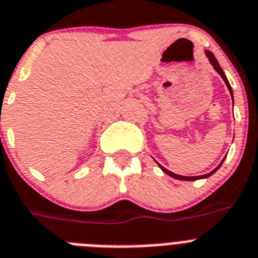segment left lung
<instances>
[{"label":"left lung","instance_id":"left-lung-1","mask_svg":"<svg viewBox=\"0 0 258 258\" xmlns=\"http://www.w3.org/2000/svg\"><path fill=\"white\" fill-rule=\"evenodd\" d=\"M205 53H207V55H208V58H209V61H210V63L213 64V67H214V70L217 71V73L219 74V75H221V78H222L223 80H225V83H226V86H227V88H228V91H230V93H231V96H232V89H231V86H230V83H228V80H227V78H226V75H225V73H223V70L222 69H221V66H219V63H218V61H217V58L214 57V54H213L212 51H209V50H207L205 51ZM225 161V160H223ZM223 161L221 163H219L218 166L216 167V169L213 170V171H210L209 174H205V175H200V176H183V175H178V174H174V172H171V171H169V170L167 169H165V167L163 166H161L160 163H158V165H160V167L161 169H162V171L165 172V174H167V175H170V176H172V178H175V179H179V180H197V179H203V178H208V176H210V175H213V174H214V172L217 171V170L219 169V167H221V165H222L223 163Z\"/></svg>","mask_w":258,"mask_h":258}]
</instances>
